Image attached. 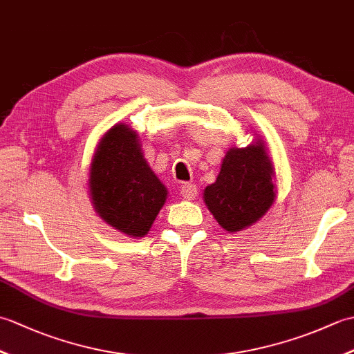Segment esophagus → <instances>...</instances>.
I'll list each match as a JSON object with an SVG mask.
<instances>
[{
	"label": "esophagus",
	"mask_w": 354,
	"mask_h": 354,
	"mask_svg": "<svg viewBox=\"0 0 354 354\" xmlns=\"http://www.w3.org/2000/svg\"><path fill=\"white\" fill-rule=\"evenodd\" d=\"M181 196L184 198V199H194L198 196V187L194 185V184H184L183 187H181Z\"/></svg>",
	"instance_id": "obj_1"
}]
</instances>
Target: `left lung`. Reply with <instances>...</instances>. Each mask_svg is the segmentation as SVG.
<instances>
[{"label":"left lung","instance_id":"left-lung-1","mask_svg":"<svg viewBox=\"0 0 354 354\" xmlns=\"http://www.w3.org/2000/svg\"><path fill=\"white\" fill-rule=\"evenodd\" d=\"M275 193L274 162L265 140L257 135L246 147L227 150L216 181L205 187L204 202L217 223L234 234L269 212Z\"/></svg>","mask_w":354,"mask_h":354}]
</instances>
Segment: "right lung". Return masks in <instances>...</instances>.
<instances>
[{
	"mask_svg": "<svg viewBox=\"0 0 354 354\" xmlns=\"http://www.w3.org/2000/svg\"><path fill=\"white\" fill-rule=\"evenodd\" d=\"M88 190L95 213L129 237H145L167 199V189L149 167L137 131L117 123L97 141Z\"/></svg>",
	"mask_w": 354,
	"mask_h": 354,
	"instance_id": "right-lung-1",
	"label": "right lung"
}]
</instances>
